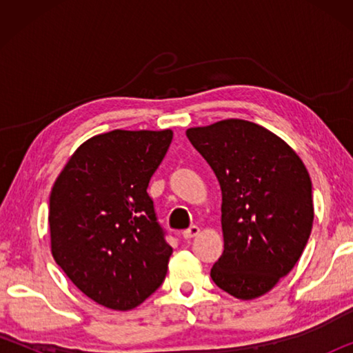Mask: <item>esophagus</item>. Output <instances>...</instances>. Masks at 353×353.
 <instances>
[{"label":"esophagus","mask_w":353,"mask_h":353,"mask_svg":"<svg viewBox=\"0 0 353 353\" xmlns=\"http://www.w3.org/2000/svg\"><path fill=\"white\" fill-rule=\"evenodd\" d=\"M199 227L198 225H191V227H188L187 230H183L182 232V236L185 238V240H190V238H193V236H196L199 234Z\"/></svg>","instance_id":"esophagus-1"}]
</instances>
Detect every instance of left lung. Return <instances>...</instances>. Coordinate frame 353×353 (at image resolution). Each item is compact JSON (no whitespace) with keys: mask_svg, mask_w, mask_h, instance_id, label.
<instances>
[{"mask_svg":"<svg viewBox=\"0 0 353 353\" xmlns=\"http://www.w3.org/2000/svg\"><path fill=\"white\" fill-rule=\"evenodd\" d=\"M187 137L223 191L224 252L210 277L243 301L265 294L294 268L312 234L305 165L282 139L244 119L191 128Z\"/></svg>","mask_w":353,"mask_h":353,"instance_id":"8db88e82","label":"left lung"}]
</instances>
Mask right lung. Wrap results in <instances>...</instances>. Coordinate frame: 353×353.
<instances>
[{"label": "right lung", "mask_w": 353, "mask_h": 353, "mask_svg": "<svg viewBox=\"0 0 353 353\" xmlns=\"http://www.w3.org/2000/svg\"><path fill=\"white\" fill-rule=\"evenodd\" d=\"M171 140L170 129L93 137L51 190L52 256L99 305L132 310L163 283L172 248L146 190Z\"/></svg>", "instance_id": "right-lung-1"}]
</instances>
